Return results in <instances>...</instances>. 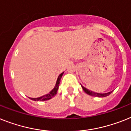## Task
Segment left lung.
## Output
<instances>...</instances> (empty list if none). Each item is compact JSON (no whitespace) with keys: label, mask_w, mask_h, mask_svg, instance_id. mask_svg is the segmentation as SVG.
Returning <instances> with one entry per match:
<instances>
[{"label":"left lung","mask_w":131,"mask_h":131,"mask_svg":"<svg viewBox=\"0 0 131 131\" xmlns=\"http://www.w3.org/2000/svg\"><path fill=\"white\" fill-rule=\"evenodd\" d=\"M82 86V85H81ZM82 88H83L84 90V91L88 95H90V96H97V97H100V98H102V97H106L107 96H108L112 92V91L111 92H107V93H97V92H92L91 90H88L87 88H86L85 87L82 86Z\"/></svg>","instance_id":"left-lung-1"}]
</instances>
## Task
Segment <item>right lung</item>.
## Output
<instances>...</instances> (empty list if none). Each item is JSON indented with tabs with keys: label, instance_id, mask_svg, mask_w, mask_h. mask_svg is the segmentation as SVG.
<instances>
[{
	"label": "right lung",
	"instance_id": "right-lung-1",
	"mask_svg": "<svg viewBox=\"0 0 131 131\" xmlns=\"http://www.w3.org/2000/svg\"><path fill=\"white\" fill-rule=\"evenodd\" d=\"M63 73L64 72H62L61 74H59V76L58 78V80H57V82H56V86L54 87L53 89L51 90L49 93H48L47 94L43 95V96H42L41 97H39V98H29L31 100H34V101H45V100H48L51 98H52L53 97H54L57 94V93H58V88H59V83H60V80H61V77H62V75H63Z\"/></svg>",
	"mask_w": 131,
	"mask_h": 131
}]
</instances>
